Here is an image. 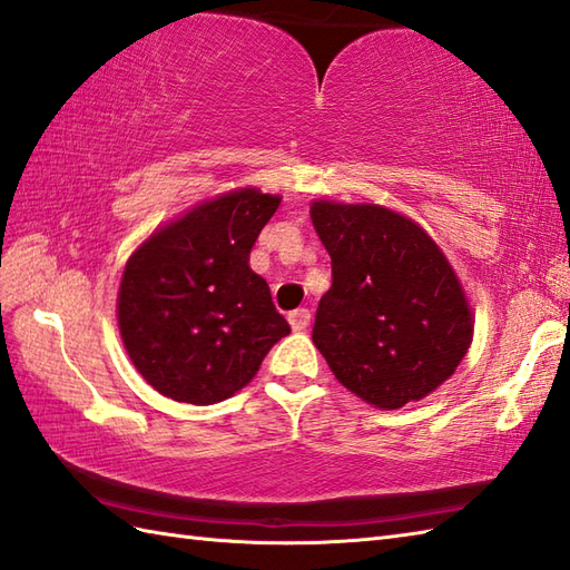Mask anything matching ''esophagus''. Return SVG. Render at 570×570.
I'll use <instances>...</instances> for the list:
<instances>
[{"instance_id":"34e87169","label":"esophagus","mask_w":570,"mask_h":570,"mask_svg":"<svg viewBox=\"0 0 570 570\" xmlns=\"http://www.w3.org/2000/svg\"><path fill=\"white\" fill-rule=\"evenodd\" d=\"M309 320H312V314L305 307H299V309L287 314V322H289V326L295 328V332H305V328L309 326Z\"/></svg>"}]
</instances>
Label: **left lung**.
I'll list each match as a JSON object with an SVG mask.
<instances>
[{
	"label": "left lung",
	"mask_w": 570,
	"mask_h": 570,
	"mask_svg": "<svg viewBox=\"0 0 570 570\" xmlns=\"http://www.w3.org/2000/svg\"><path fill=\"white\" fill-rule=\"evenodd\" d=\"M312 224L332 256L312 341L336 381L397 410L453 375L473 314L441 248L420 224L381 205L314 202Z\"/></svg>",
	"instance_id": "obj_1"
}]
</instances>
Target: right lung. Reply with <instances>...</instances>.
Here are the masks:
<instances>
[{
    "label": "right lung",
    "mask_w": 570,
    "mask_h": 570,
    "mask_svg": "<svg viewBox=\"0 0 570 570\" xmlns=\"http://www.w3.org/2000/svg\"><path fill=\"white\" fill-rule=\"evenodd\" d=\"M281 197L244 187L202 202L134 250L117 317L136 371L160 395L214 404L250 383L289 324L250 271Z\"/></svg>",
    "instance_id": "right-lung-1"
}]
</instances>
